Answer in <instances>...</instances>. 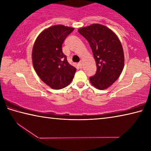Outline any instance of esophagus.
Returning <instances> with one entry per match:
<instances>
[{
    "instance_id": "34e87169",
    "label": "esophagus",
    "mask_w": 151,
    "mask_h": 151,
    "mask_svg": "<svg viewBox=\"0 0 151 151\" xmlns=\"http://www.w3.org/2000/svg\"><path fill=\"white\" fill-rule=\"evenodd\" d=\"M78 66H79V67H80V68H83V61L81 60L80 62L78 63Z\"/></svg>"
}]
</instances>
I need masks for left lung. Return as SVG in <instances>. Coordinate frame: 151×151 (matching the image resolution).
Returning a JSON list of instances; mask_svg holds the SVG:
<instances>
[{
    "instance_id": "1",
    "label": "left lung",
    "mask_w": 151,
    "mask_h": 151,
    "mask_svg": "<svg viewBox=\"0 0 151 151\" xmlns=\"http://www.w3.org/2000/svg\"><path fill=\"white\" fill-rule=\"evenodd\" d=\"M78 32L88 40L96 61V72L90 77L92 85L100 90L112 85L124 67V52L117 36L99 24L81 28Z\"/></svg>"
}]
</instances>
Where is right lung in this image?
<instances>
[{"label": "right lung", "mask_w": 151, "mask_h": 151, "mask_svg": "<svg viewBox=\"0 0 151 151\" xmlns=\"http://www.w3.org/2000/svg\"><path fill=\"white\" fill-rule=\"evenodd\" d=\"M73 28L58 24L40 33L32 48V64L36 73L53 89L66 87L73 81L76 68L68 63L62 45Z\"/></svg>", "instance_id": "add662e5"}]
</instances>
